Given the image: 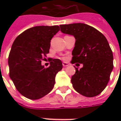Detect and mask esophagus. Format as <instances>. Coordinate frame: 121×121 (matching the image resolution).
<instances>
[{
	"label": "esophagus",
	"mask_w": 121,
	"mask_h": 121,
	"mask_svg": "<svg viewBox=\"0 0 121 121\" xmlns=\"http://www.w3.org/2000/svg\"><path fill=\"white\" fill-rule=\"evenodd\" d=\"M62 64H63V67H67V66L69 65V64L67 62H65V61H64V62H63V63H62Z\"/></svg>",
	"instance_id": "1"
}]
</instances>
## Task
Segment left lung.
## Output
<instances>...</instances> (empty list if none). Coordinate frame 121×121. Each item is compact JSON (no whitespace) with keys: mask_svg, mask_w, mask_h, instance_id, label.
<instances>
[{"mask_svg":"<svg viewBox=\"0 0 121 121\" xmlns=\"http://www.w3.org/2000/svg\"><path fill=\"white\" fill-rule=\"evenodd\" d=\"M61 32L73 35L76 41L72 52V63L83 64L75 67L71 78L74 89L87 97L98 95L106 87L113 68V53L104 35L84 23L60 25Z\"/></svg>","mask_w":121,"mask_h":121,"instance_id":"8db88e82","label":"left lung"}]
</instances>
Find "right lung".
Segmentation results:
<instances>
[{"label": "right lung", "instance_id": "add662e5", "mask_svg": "<svg viewBox=\"0 0 121 121\" xmlns=\"http://www.w3.org/2000/svg\"><path fill=\"white\" fill-rule=\"evenodd\" d=\"M58 26H38L25 30L15 39L8 58L9 76L17 91L27 99L37 100L49 93L55 76L63 67L53 59L45 68L41 60L49 52L50 40L60 30Z\"/></svg>", "mask_w": 121, "mask_h": 121}]
</instances>
